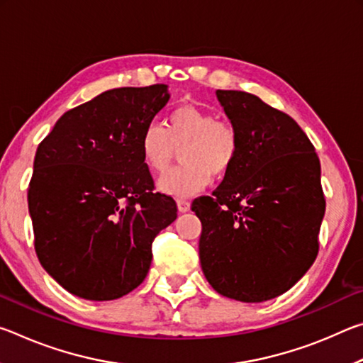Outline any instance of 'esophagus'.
<instances>
[{
  "mask_svg": "<svg viewBox=\"0 0 363 363\" xmlns=\"http://www.w3.org/2000/svg\"><path fill=\"white\" fill-rule=\"evenodd\" d=\"M177 210H179L181 213H187L190 210V203L187 200H177Z\"/></svg>",
  "mask_w": 363,
  "mask_h": 363,
  "instance_id": "obj_1",
  "label": "esophagus"
}]
</instances>
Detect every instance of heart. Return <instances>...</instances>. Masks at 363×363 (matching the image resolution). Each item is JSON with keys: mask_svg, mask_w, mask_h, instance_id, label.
I'll return each mask as SVG.
<instances>
[{"mask_svg": "<svg viewBox=\"0 0 363 363\" xmlns=\"http://www.w3.org/2000/svg\"><path fill=\"white\" fill-rule=\"evenodd\" d=\"M182 167L158 181L162 192L189 196L211 184L213 174L224 177L238 157V133L230 121L216 120L211 112L195 106H181L169 113L167 128L150 123L140 134L139 152L152 173L167 171L176 150Z\"/></svg>", "mask_w": 363, "mask_h": 363, "instance_id": "heart-1", "label": "heart"}]
</instances>
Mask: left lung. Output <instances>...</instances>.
I'll use <instances>...</instances> for the list:
<instances>
[{
    "label": "left lung",
    "instance_id": "obj_1",
    "mask_svg": "<svg viewBox=\"0 0 363 363\" xmlns=\"http://www.w3.org/2000/svg\"><path fill=\"white\" fill-rule=\"evenodd\" d=\"M238 157L211 196L194 200L206 280L242 303L280 296L314 264L325 214L320 162L291 116L243 91H216Z\"/></svg>",
    "mask_w": 363,
    "mask_h": 363
}]
</instances>
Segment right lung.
<instances>
[{
	"label": "right lung",
	"mask_w": 363,
	"mask_h": 363,
	"mask_svg": "<svg viewBox=\"0 0 363 363\" xmlns=\"http://www.w3.org/2000/svg\"><path fill=\"white\" fill-rule=\"evenodd\" d=\"M168 101L167 84L106 91L65 112L38 145L28 186L35 251L75 296L112 301L138 288L153 238L177 218L139 152Z\"/></svg>",
	"instance_id": "add662e5"
}]
</instances>
